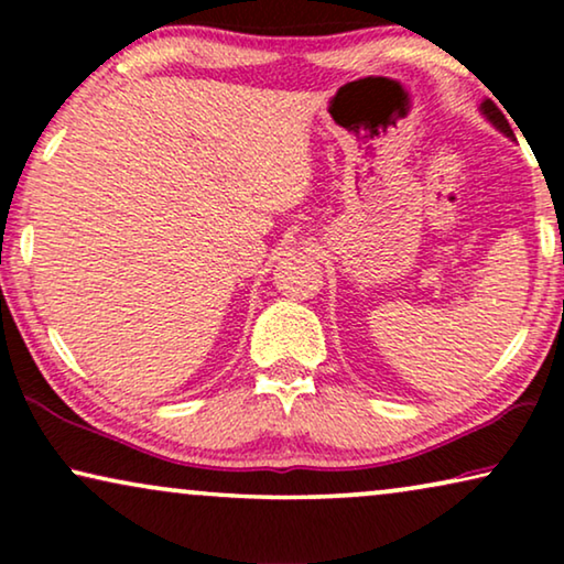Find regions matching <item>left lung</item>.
I'll return each instance as SVG.
<instances>
[{"instance_id": "left-lung-1", "label": "left lung", "mask_w": 564, "mask_h": 564, "mask_svg": "<svg viewBox=\"0 0 564 564\" xmlns=\"http://www.w3.org/2000/svg\"><path fill=\"white\" fill-rule=\"evenodd\" d=\"M482 112H485V115H488V120L492 122V126H496V128H500V130H503V133H506V135H513V130H511V126H508L506 115H503V112H500V107H498L496 102H492V99H485V102H482Z\"/></svg>"}]
</instances>
